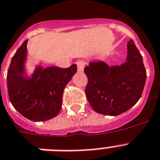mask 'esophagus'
<instances>
[{"instance_id":"esophagus-1","label":"esophagus","mask_w":160,"mask_h":160,"mask_svg":"<svg viewBox=\"0 0 160 160\" xmlns=\"http://www.w3.org/2000/svg\"><path fill=\"white\" fill-rule=\"evenodd\" d=\"M77 66H78V72H82L83 69H84V66L86 65V62L82 60H80V61H77Z\"/></svg>"}]
</instances>
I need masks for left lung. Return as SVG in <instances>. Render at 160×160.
<instances>
[{
    "label": "left lung",
    "instance_id": "obj_1",
    "mask_svg": "<svg viewBox=\"0 0 160 160\" xmlns=\"http://www.w3.org/2000/svg\"><path fill=\"white\" fill-rule=\"evenodd\" d=\"M125 63L109 67L103 61H91L84 68L88 82L85 93L96 112L118 116L136 104L142 94L147 70L142 57L132 39L127 44Z\"/></svg>",
    "mask_w": 160,
    "mask_h": 160
}]
</instances>
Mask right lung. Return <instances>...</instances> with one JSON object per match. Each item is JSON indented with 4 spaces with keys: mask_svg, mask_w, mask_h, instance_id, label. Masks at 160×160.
Listing matches in <instances>:
<instances>
[{
    "mask_svg": "<svg viewBox=\"0 0 160 160\" xmlns=\"http://www.w3.org/2000/svg\"><path fill=\"white\" fill-rule=\"evenodd\" d=\"M28 39L12 57L7 73L9 100L19 113L32 121H45L57 117L62 104L67 83L77 72V65L61 69L37 67L31 78L24 74Z\"/></svg>",
    "mask_w": 160,
    "mask_h": 160,
    "instance_id": "obj_1",
    "label": "right lung"
}]
</instances>
